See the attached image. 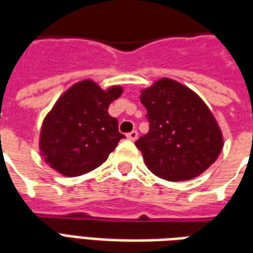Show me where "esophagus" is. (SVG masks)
Here are the masks:
<instances>
[{
  "label": "esophagus",
  "mask_w": 253,
  "mask_h": 253,
  "mask_svg": "<svg viewBox=\"0 0 253 253\" xmlns=\"http://www.w3.org/2000/svg\"><path fill=\"white\" fill-rule=\"evenodd\" d=\"M127 138L130 139V141H135V139L138 138V131L137 130H132L127 134Z\"/></svg>",
  "instance_id": "obj_1"
}]
</instances>
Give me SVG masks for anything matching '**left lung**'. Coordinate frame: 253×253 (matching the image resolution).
Returning <instances> with one entry per match:
<instances>
[{
  "label": "left lung",
  "instance_id": "1",
  "mask_svg": "<svg viewBox=\"0 0 253 253\" xmlns=\"http://www.w3.org/2000/svg\"><path fill=\"white\" fill-rule=\"evenodd\" d=\"M149 131L137 139L145 164L167 181H188L218 159L222 131L200 97L176 81L162 78L141 91Z\"/></svg>",
  "mask_w": 253,
  "mask_h": 253
}]
</instances>
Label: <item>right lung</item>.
Returning a JSON list of instances; mask_svg holds the SVG:
<instances>
[{
    "instance_id": "obj_1",
    "label": "right lung",
    "mask_w": 253,
    "mask_h": 253,
    "mask_svg": "<svg viewBox=\"0 0 253 253\" xmlns=\"http://www.w3.org/2000/svg\"><path fill=\"white\" fill-rule=\"evenodd\" d=\"M121 86L102 90L90 79L65 91L46 115L41 128L43 160L65 176L86 174L101 166L125 135L108 114L111 102L122 94Z\"/></svg>"
}]
</instances>
